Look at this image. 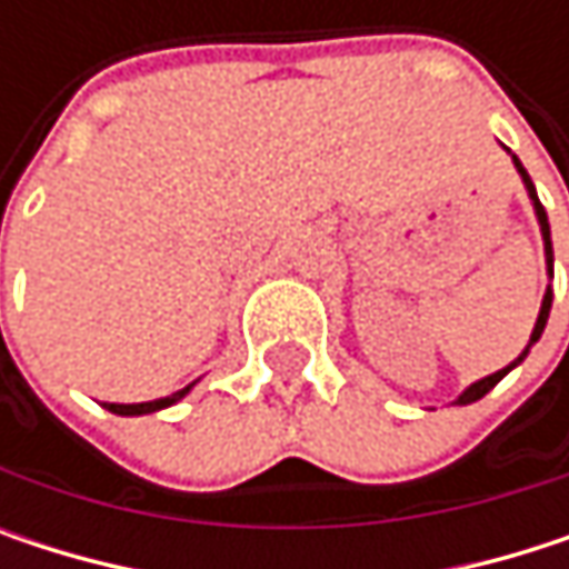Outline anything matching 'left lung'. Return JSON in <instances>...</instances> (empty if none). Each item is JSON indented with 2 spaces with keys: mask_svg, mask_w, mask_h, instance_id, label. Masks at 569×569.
<instances>
[{
  "mask_svg": "<svg viewBox=\"0 0 569 569\" xmlns=\"http://www.w3.org/2000/svg\"><path fill=\"white\" fill-rule=\"evenodd\" d=\"M513 168L517 173L523 177V187H527V193H530V200H533V213H537V220H540V237H543V257H547V270H550V277H553V243H550V223H547V210H543V203L537 200V190H533V180L527 177L523 171V164L513 158ZM550 302H553V289L547 286V292H543V302H540V316H537V322H533V332H530V342H527V349L513 359L511 366H505L501 372H495V376H488V379H481V382H475V386H468L461 396H458V405H471V401H478V398H485L508 372H511L513 366H520L523 359H527V352H530V346L543 336V326H547V316H550Z\"/></svg>",
  "mask_w": 569,
  "mask_h": 569,
  "instance_id": "8db88e82",
  "label": "left lung"
}]
</instances>
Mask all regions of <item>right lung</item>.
<instances>
[{
  "mask_svg": "<svg viewBox=\"0 0 569 569\" xmlns=\"http://www.w3.org/2000/svg\"><path fill=\"white\" fill-rule=\"evenodd\" d=\"M193 389V382L187 386V389H180V392H173L168 398H154V401H138V405H114V401H108L104 408L108 411H114V415H151V411H161V408H168L173 401H180V398L187 396Z\"/></svg>",
  "mask_w": 569,
  "mask_h": 569,
  "instance_id": "1",
  "label": "right lung"
}]
</instances>
